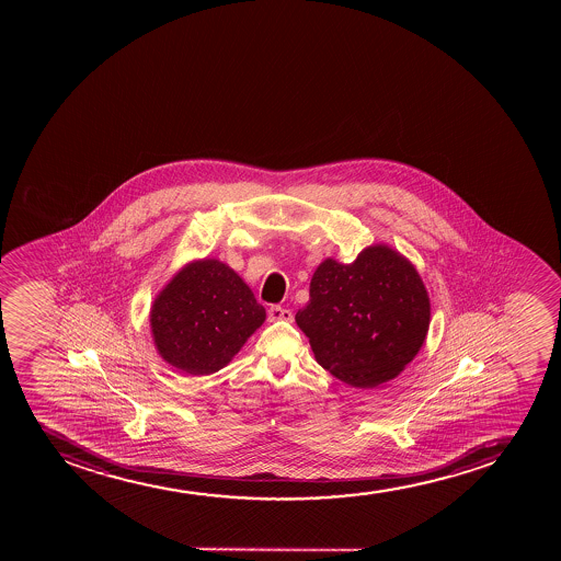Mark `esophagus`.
I'll return each mask as SVG.
<instances>
[{"mask_svg":"<svg viewBox=\"0 0 561 561\" xmlns=\"http://www.w3.org/2000/svg\"><path fill=\"white\" fill-rule=\"evenodd\" d=\"M267 316H270L271 322H277V320H283V322H291L294 320V314H291V310L284 309L280 305H273L267 310Z\"/></svg>","mask_w":561,"mask_h":561,"instance_id":"obj_1","label":"esophagus"}]
</instances>
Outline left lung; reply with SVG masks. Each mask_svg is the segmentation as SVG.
<instances>
[{
	"label": "left lung",
	"instance_id": "1",
	"mask_svg": "<svg viewBox=\"0 0 561 561\" xmlns=\"http://www.w3.org/2000/svg\"><path fill=\"white\" fill-rule=\"evenodd\" d=\"M296 322L325 370L368 389L397 378L419 354L431 299L415 265L393 247L370 245L352 264L325 257Z\"/></svg>",
	"mask_w": 561,
	"mask_h": 561
}]
</instances>
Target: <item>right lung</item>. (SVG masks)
Here are the masks:
<instances>
[{
	"label": "right lung",
	"mask_w": 561,
	"mask_h": 561,
	"mask_svg": "<svg viewBox=\"0 0 561 561\" xmlns=\"http://www.w3.org/2000/svg\"><path fill=\"white\" fill-rule=\"evenodd\" d=\"M264 322L265 309L249 284L215 257L183 265L149 310L154 348L193 376L225 368Z\"/></svg>",
	"instance_id": "right-lung-1"
}]
</instances>
